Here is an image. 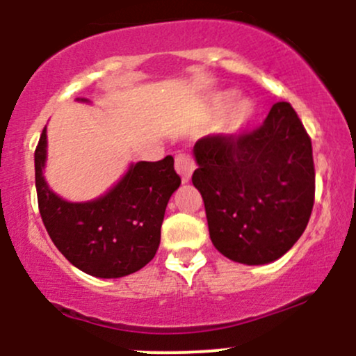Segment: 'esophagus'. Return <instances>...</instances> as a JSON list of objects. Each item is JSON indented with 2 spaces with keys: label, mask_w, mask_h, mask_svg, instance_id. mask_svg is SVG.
I'll list each match as a JSON object with an SVG mask.
<instances>
[{
  "label": "esophagus",
  "mask_w": 356,
  "mask_h": 356,
  "mask_svg": "<svg viewBox=\"0 0 356 356\" xmlns=\"http://www.w3.org/2000/svg\"><path fill=\"white\" fill-rule=\"evenodd\" d=\"M195 161H193V157L188 156V154H178V156L175 157V170L178 171V175L181 177L183 181H188L190 177L193 175V171H195Z\"/></svg>",
  "instance_id": "obj_1"
}]
</instances>
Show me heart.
<instances>
[{
  "mask_svg": "<svg viewBox=\"0 0 356 356\" xmlns=\"http://www.w3.org/2000/svg\"><path fill=\"white\" fill-rule=\"evenodd\" d=\"M228 98H230V95H225L223 100H228ZM251 114H252V107L249 102H245V100L235 102L234 111H232V115H230L232 126H234L235 129L242 128V126L249 121Z\"/></svg>",
  "mask_w": 356,
  "mask_h": 356,
  "instance_id": "1",
  "label": "heart"
}]
</instances>
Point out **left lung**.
Masks as SVG:
<instances>
[{"label": "left lung", "instance_id": "left-lung-1", "mask_svg": "<svg viewBox=\"0 0 356 356\" xmlns=\"http://www.w3.org/2000/svg\"><path fill=\"white\" fill-rule=\"evenodd\" d=\"M193 156L192 183L221 254L265 265L296 244L313 209L315 166L312 138L289 102H277L258 128L197 140Z\"/></svg>", "mask_w": 356, "mask_h": 356}]
</instances>
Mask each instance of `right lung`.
Here are the masks:
<instances>
[{
	"instance_id": "add662e5",
	"label": "right lung",
	"mask_w": 356,
	"mask_h": 356,
	"mask_svg": "<svg viewBox=\"0 0 356 356\" xmlns=\"http://www.w3.org/2000/svg\"><path fill=\"white\" fill-rule=\"evenodd\" d=\"M47 128L34 152L41 218L57 249L84 273L118 279L138 272L156 256L168 200L181 179L173 157L131 164L121 181L90 202H67L43 178Z\"/></svg>"
}]
</instances>
